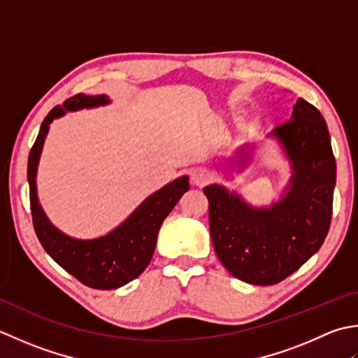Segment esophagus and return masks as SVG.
<instances>
[{
	"instance_id": "esophagus-1",
	"label": "esophagus",
	"mask_w": 358,
	"mask_h": 358,
	"mask_svg": "<svg viewBox=\"0 0 358 358\" xmlns=\"http://www.w3.org/2000/svg\"><path fill=\"white\" fill-rule=\"evenodd\" d=\"M210 179V174L203 170V169H196L192 171V184L202 187L203 184H207Z\"/></svg>"
}]
</instances>
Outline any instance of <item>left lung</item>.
Returning a JSON list of instances; mask_svg holds the SVG:
<instances>
[{"mask_svg": "<svg viewBox=\"0 0 358 358\" xmlns=\"http://www.w3.org/2000/svg\"><path fill=\"white\" fill-rule=\"evenodd\" d=\"M267 137L290 165L280 201L255 207L221 184L203 187L217 258L235 278L253 286L282 281L318 252L329 231L337 176L326 122L304 99Z\"/></svg>", "mask_w": 358, "mask_h": 358, "instance_id": "8db88e82", "label": "left lung"}]
</instances>
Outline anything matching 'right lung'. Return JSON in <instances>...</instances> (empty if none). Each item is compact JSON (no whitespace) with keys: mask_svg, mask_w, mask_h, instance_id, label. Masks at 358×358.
I'll use <instances>...</instances> for the list:
<instances>
[{"mask_svg":"<svg viewBox=\"0 0 358 358\" xmlns=\"http://www.w3.org/2000/svg\"><path fill=\"white\" fill-rule=\"evenodd\" d=\"M109 103L111 100L105 94H77L64 101L63 106H55L43 120L27 162L32 221L43 249L58 266L76 276L85 286L100 290L125 286L148 267L156 249L160 225L179 202L182 194L189 189L188 176H180L169 182L150 194L117 227L99 238H72L50 222L36 194V173L49 125L69 111L99 108Z\"/></svg>","mask_w":358,"mask_h":358,"instance_id":"1","label":"right lung"}]
</instances>
